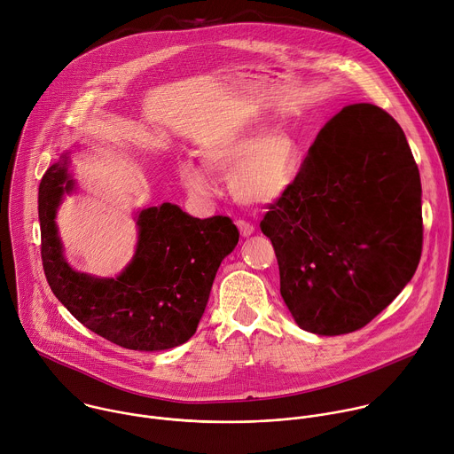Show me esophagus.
<instances>
[{
  "mask_svg": "<svg viewBox=\"0 0 454 454\" xmlns=\"http://www.w3.org/2000/svg\"><path fill=\"white\" fill-rule=\"evenodd\" d=\"M237 226H239L242 237H249V235H253V231H254V226H253L251 223H247V221H242V219L237 221Z\"/></svg>",
  "mask_w": 454,
  "mask_h": 454,
  "instance_id": "34e87169",
  "label": "esophagus"
}]
</instances>
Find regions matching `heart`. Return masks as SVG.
Listing matches in <instances>:
<instances>
[{
    "instance_id": "heart-1",
    "label": "heart",
    "mask_w": 454,
    "mask_h": 454,
    "mask_svg": "<svg viewBox=\"0 0 454 454\" xmlns=\"http://www.w3.org/2000/svg\"><path fill=\"white\" fill-rule=\"evenodd\" d=\"M201 159L208 171L230 176L233 198L251 207L276 201L294 182L301 164L295 138L263 124L217 140L203 151ZM178 176L194 196L208 198L214 192L210 178L192 162L180 164Z\"/></svg>"
}]
</instances>
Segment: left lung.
<instances>
[{
    "label": "left lung",
    "instance_id": "1",
    "mask_svg": "<svg viewBox=\"0 0 454 454\" xmlns=\"http://www.w3.org/2000/svg\"><path fill=\"white\" fill-rule=\"evenodd\" d=\"M420 178L401 126L383 108H342L263 215L279 292L317 335L351 333L383 312L422 253Z\"/></svg>",
    "mask_w": 454,
    "mask_h": 454
}]
</instances>
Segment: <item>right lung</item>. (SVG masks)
I'll list each match as a JSON object with an SVG mask.
<instances>
[{"instance_id":"obj_1","label":"right lung","mask_w":454,"mask_h":454,"mask_svg":"<svg viewBox=\"0 0 454 454\" xmlns=\"http://www.w3.org/2000/svg\"><path fill=\"white\" fill-rule=\"evenodd\" d=\"M67 157L39 187L41 256L60 303L85 328L133 351H162L187 342L205 312L215 272L239 242L230 217L198 219L164 203L138 214L133 260L117 278L76 272L64 258L55 215L66 192Z\"/></svg>"}]
</instances>
